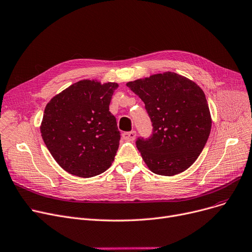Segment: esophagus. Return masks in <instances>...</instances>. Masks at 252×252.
Returning a JSON list of instances; mask_svg holds the SVG:
<instances>
[{
    "instance_id": "esophagus-1",
    "label": "esophagus",
    "mask_w": 252,
    "mask_h": 252,
    "mask_svg": "<svg viewBox=\"0 0 252 252\" xmlns=\"http://www.w3.org/2000/svg\"><path fill=\"white\" fill-rule=\"evenodd\" d=\"M122 137L126 141H133L136 137V132L135 131H130V132H124L122 134Z\"/></svg>"
}]
</instances>
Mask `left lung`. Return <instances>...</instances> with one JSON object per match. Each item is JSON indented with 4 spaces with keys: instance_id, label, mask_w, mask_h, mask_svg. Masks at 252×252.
<instances>
[{
    "instance_id": "obj_1",
    "label": "left lung",
    "mask_w": 252,
    "mask_h": 252,
    "mask_svg": "<svg viewBox=\"0 0 252 252\" xmlns=\"http://www.w3.org/2000/svg\"><path fill=\"white\" fill-rule=\"evenodd\" d=\"M127 86L144 102L152 121V134L135 142L147 167L161 176L187 170L202 152L212 128L201 88L173 72L131 81Z\"/></svg>"
}]
</instances>
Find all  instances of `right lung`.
<instances>
[{"instance_id":"right-lung-1","label":"right lung","mask_w":252,"mask_h":252,"mask_svg":"<svg viewBox=\"0 0 252 252\" xmlns=\"http://www.w3.org/2000/svg\"><path fill=\"white\" fill-rule=\"evenodd\" d=\"M117 87L81 80L54 96L44 109L41 137L66 172L90 178L111 167L121 139L109 110Z\"/></svg>"}]
</instances>
